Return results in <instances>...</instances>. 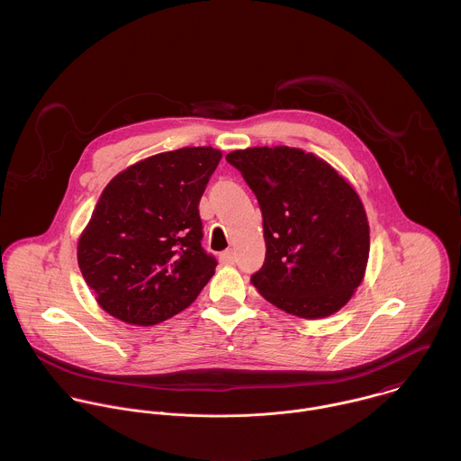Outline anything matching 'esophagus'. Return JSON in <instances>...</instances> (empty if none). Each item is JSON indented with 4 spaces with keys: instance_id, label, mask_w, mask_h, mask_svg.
Wrapping results in <instances>:
<instances>
[{
    "instance_id": "obj_1",
    "label": "esophagus",
    "mask_w": 461,
    "mask_h": 461,
    "mask_svg": "<svg viewBox=\"0 0 461 461\" xmlns=\"http://www.w3.org/2000/svg\"><path fill=\"white\" fill-rule=\"evenodd\" d=\"M220 263L225 264V266L236 263V254L232 250H225L223 254H220Z\"/></svg>"
}]
</instances>
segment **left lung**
I'll return each instance as SVG.
<instances>
[{"label": "left lung", "mask_w": 461, "mask_h": 461, "mask_svg": "<svg viewBox=\"0 0 461 461\" xmlns=\"http://www.w3.org/2000/svg\"><path fill=\"white\" fill-rule=\"evenodd\" d=\"M225 159L256 194L266 259L250 282L287 314L320 320L355 294L369 259V221L355 188L302 149L250 147Z\"/></svg>", "instance_id": "left-lung-1"}]
</instances>
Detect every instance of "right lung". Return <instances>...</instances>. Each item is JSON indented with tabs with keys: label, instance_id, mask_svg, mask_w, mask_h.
<instances>
[{
	"label": "right lung",
	"instance_id": "add662e5",
	"mask_svg": "<svg viewBox=\"0 0 461 461\" xmlns=\"http://www.w3.org/2000/svg\"><path fill=\"white\" fill-rule=\"evenodd\" d=\"M221 152L183 147L145 158L103 190L77 241V264L110 316L158 325L197 300L216 259L200 245L198 202Z\"/></svg>",
	"mask_w": 461,
	"mask_h": 461
}]
</instances>
